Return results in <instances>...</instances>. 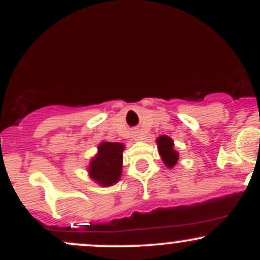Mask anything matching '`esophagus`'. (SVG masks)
Listing matches in <instances>:
<instances>
[{"instance_id":"1","label":"esophagus","mask_w":260,"mask_h":260,"mask_svg":"<svg viewBox=\"0 0 260 260\" xmlns=\"http://www.w3.org/2000/svg\"><path fill=\"white\" fill-rule=\"evenodd\" d=\"M137 138H138V137H137Z\"/></svg>"}]
</instances>
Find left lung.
<instances>
[{
	"label": "left lung",
	"instance_id": "obj_1",
	"mask_svg": "<svg viewBox=\"0 0 260 260\" xmlns=\"http://www.w3.org/2000/svg\"><path fill=\"white\" fill-rule=\"evenodd\" d=\"M156 143L157 149H159V154L164 161V164L169 169L174 168L178 160V153L174 149V140L168 136H160L156 139Z\"/></svg>",
	"mask_w": 260,
	"mask_h": 260
}]
</instances>
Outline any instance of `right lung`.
Listing matches in <instances>:
<instances>
[{"label": "right lung", "instance_id": "obj_1", "mask_svg": "<svg viewBox=\"0 0 260 260\" xmlns=\"http://www.w3.org/2000/svg\"><path fill=\"white\" fill-rule=\"evenodd\" d=\"M124 145L122 143L103 142L98 147V154L90 160L89 176L101 187L117 183L122 174Z\"/></svg>", "mask_w": 260, "mask_h": 260}]
</instances>
